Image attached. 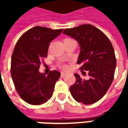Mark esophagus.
Instances as JSON below:
<instances>
[{"label":"esophagus","mask_w":128,"mask_h":128,"mask_svg":"<svg viewBox=\"0 0 128 128\" xmlns=\"http://www.w3.org/2000/svg\"><path fill=\"white\" fill-rule=\"evenodd\" d=\"M67 75L66 72H61V77H64V76H66Z\"/></svg>","instance_id":"obj_1"}]
</instances>
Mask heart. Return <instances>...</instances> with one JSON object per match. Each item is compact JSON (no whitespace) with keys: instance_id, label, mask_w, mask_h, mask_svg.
I'll return each instance as SVG.
<instances>
[{"instance_id":"1","label":"heart","mask_w":128,"mask_h":128,"mask_svg":"<svg viewBox=\"0 0 128 128\" xmlns=\"http://www.w3.org/2000/svg\"><path fill=\"white\" fill-rule=\"evenodd\" d=\"M60 66L62 68H63V69H66L67 68L66 65H65V64H60Z\"/></svg>"}]
</instances>
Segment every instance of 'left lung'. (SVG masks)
Listing matches in <instances>:
<instances>
[{"label":"left lung","mask_w":128,"mask_h":128,"mask_svg":"<svg viewBox=\"0 0 128 128\" xmlns=\"http://www.w3.org/2000/svg\"><path fill=\"white\" fill-rule=\"evenodd\" d=\"M63 34L78 42V64H82V74L87 72L90 77L85 80L75 74L76 82L70 92L78 102L92 104L104 96L114 79L116 60L112 43L101 30L89 24L66 29Z\"/></svg>","instance_id":"left-lung-1"}]
</instances>
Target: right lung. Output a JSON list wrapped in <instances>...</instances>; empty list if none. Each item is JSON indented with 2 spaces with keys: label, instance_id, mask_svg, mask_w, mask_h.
Instances as JSON below:
<instances>
[{
  "label": "right lung",
  "instance_id": "add662e5",
  "mask_svg": "<svg viewBox=\"0 0 128 128\" xmlns=\"http://www.w3.org/2000/svg\"><path fill=\"white\" fill-rule=\"evenodd\" d=\"M62 32V29L53 30L36 26L25 32L16 44L11 75L18 94L29 104H44L53 95L60 72L53 70L46 75L39 72V68L47 57L50 42Z\"/></svg>",
  "mask_w": 128,
  "mask_h": 128
}]
</instances>
